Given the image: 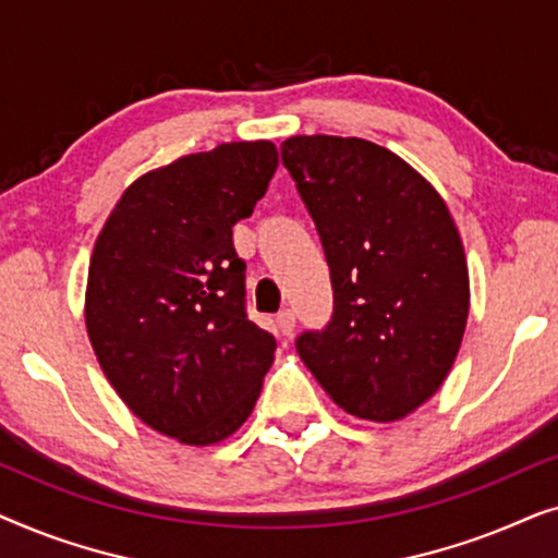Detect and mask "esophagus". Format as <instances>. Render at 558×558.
I'll return each instance as SVG.
<instances>
[{
  "mask_svg": "<svg viewBox=\"0 0 558 558\" xmlns=\"http://www.w3.org/2000/svg\"><path fill=\"white\" fill-rule=\"evenodd\" d=\"M294 312L292 310H281L279 315H277V327H279V332L284 335V338H289V335L294 332Z\"/></svg>",
  "mask_w": 558,
  "mask_h": 558,
  "instance_id": "34e87169",
  "label": "esophagus"
}]
</instances>
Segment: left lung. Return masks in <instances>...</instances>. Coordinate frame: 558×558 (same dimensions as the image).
I'll return each instance as SVG.
<instances>
[{
	"instance_id": "1",
	"label": "left lung",
	"mask_w": 558,
	"mask_h": 558,
	"mask_svg": "<svg viewBox=\"0 0 558 558\" xmlns=\"http://www.w3.org/2000/svg\"><path fill=\"white\" fill-rule=\"evenodd\" d=\"M332 279V319L296 338L325 393L365 422H399L432 399L460 353L470 274L452 213L391 149L357 136L281 144Z\"/></svg>"
}]
</instances>
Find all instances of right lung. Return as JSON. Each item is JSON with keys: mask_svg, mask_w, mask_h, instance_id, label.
Masks as SVG:
<instances>
[{"mask_svg": "<svg viewBox=\"0 0 558 558\" xmlns=\"http://www.w3.org/2000/svg\"><path fill=\"white\" fill-rule=\"evenodd\" d=\"M279 165L271 142H226L124 190L88 266L86 330L119 399L151 429L218 445L256 407L277 340L243 307L233 226Z\"/></svg>", "mask_w": 558, "mask_h": 558, "instance_id": "obj_1", "label": "right lung"}]
</instances>
